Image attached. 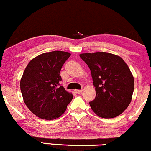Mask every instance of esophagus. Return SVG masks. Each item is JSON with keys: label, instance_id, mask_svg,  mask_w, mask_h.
<instances>
[{"label": "esophagus", "instance_id": "esophagus-1", "mask_svg": "<svg viewBox=\"0 0 151 151\" xmlns=\"http://www.w3.org/2000/svg\"><path fill=\"white\" fill-rule=\"evenodd\" d=\"M74 91H75V92L77 93H81V92H82V90H81V89H75V90H74Z\"/></svg>", "mask_w": 151, "mask_h": 151}]
</instances>
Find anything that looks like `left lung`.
<instances>
[{"label": "left lung", "mask_w": 151, "mask_h": 151, "mask_svg": "<svg viewBox=\"0 0 151 151\" xmlns=\"http://www.w3.org/2000/svg\"><path fill=\"white\" fill-rule=\"evenodd\" d=\"M80 58L91 72L96 97L89 102L98 116L111 119L120 115L131 103L134 78L121 57L111 53H82Z\"/></svg>", "instance_id": "obj_1"}]
</instances>
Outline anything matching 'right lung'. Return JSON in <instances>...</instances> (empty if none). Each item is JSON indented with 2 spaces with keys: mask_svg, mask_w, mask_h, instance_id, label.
Returning <instances> with one entry per match:
<instances>
[{
  "mask_svg": "<svg viewBox=\"0 0 151 151\" xmlns=\"http://www.w3.org/2000/svg\"><path fill=\"white\" fill-rule=\"evenodd\" d=\"M71 54L53 51L31 60L20 79V91L25 105L32 113L45 120L58 119L65 112L73 95L60 81V73Z\"/></svg>",
  "mask_w": 151,
  "mask_h": 151,
  "instance_id": "1",
  "label": "right lung"
}]
</instances>
